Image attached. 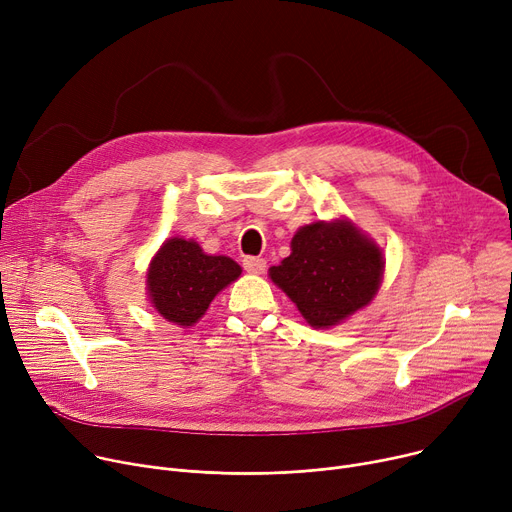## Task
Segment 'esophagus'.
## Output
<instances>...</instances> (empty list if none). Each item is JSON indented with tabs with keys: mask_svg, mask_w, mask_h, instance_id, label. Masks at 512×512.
Returning a JSON list of instances; mask_svg holds the SVG:
<instances>
[{
	"mask_svg": "<svg viewBox=\"0 0 512 512\" xmlns=\"http://www.w3.org/2000/svg\"><path fill=\"white\" fill-rule=\"evenodd\" d=\"M244 268L252 274H262L266 270V260L260 256H246L244 258Z\"/></svg>",
	"mask_w": 512,
	"mask_h": 512,
	"instance_id": "obj_1",
	"label": "esophagus"
}]
</instances>
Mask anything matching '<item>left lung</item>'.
I'll use <instances>...</instances> for the list:
<instances>
[{"label":"left lung","instance_id":"1","mask_svg":"<svg viewBox=\"0 0 512 512\" xmlns=\"http://www.w3.org/2000/svg\"><path fill=\"white\" fill-rule=\"evenodd\" d=\"M383 252L348 219L316 221L297 229L291 256L268 277L297 305L313 328H330L363 309L383 279Z\"/></svg>","mask_w":512,"mask_h":512}]
</instances>
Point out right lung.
Segmentation results:
<instances>
[{
	"instance_id": "right-lung-1",
	"label": "right lung",
	"mask_w": 512,
	"mask_h": 512,
	"mask_svg": "<svg viewBox=\"0 0 512 512\" xmlns=\"http://www.w3.org/2000/svg\"><path fill=\"white\" fill-rule=\"evenodd\" d=\"M242 274L227 256H209L194 240L172 238L162 244L147 268V295L155 311L188 328L199 322L215 295Z\"/></svg>"
}]
</instances>
